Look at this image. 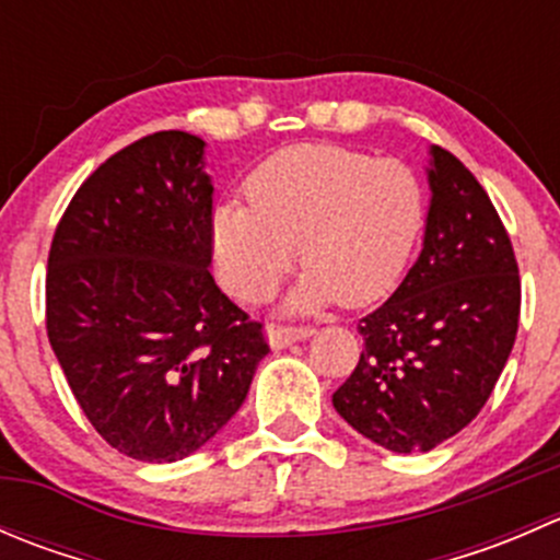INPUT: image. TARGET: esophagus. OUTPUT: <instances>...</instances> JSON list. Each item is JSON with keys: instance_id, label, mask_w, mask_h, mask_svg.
<instances>
[{"instance_id": "obj_1", "label": "esophagus", "mask_w": 560, "mask_h": 560, "mask_svg": "<svg viewBox=\"0 0 560 560\" xmlns=\"http://www.w3.org/2000/svg\"><path fill=\"white\" fill-rule=\"evenodd\" d=\"M312 332H314V327H308V325H276V327H270V347L284 349V347H290V343L303 341V338H308Z\"/></svg>"}]
</instances>
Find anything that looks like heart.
Listing matches in <instances>:
<instances>
[{
    "label": "heart",
    "instance_id": "obj_1",
    "mask_svg": "<svg viewBox=\"0 0 560 560\" xmlns=\"http://www.w3.org/2000/svg\"><path fill=\"white\" fill-rule=\"evenodd\" d=\"M246 197L213 211L219 276L238 301L262 303L301 248L308 268L290 298L295 312L389 295L425 224L415 167L332 143L273 154L248 175Z\"/></svg>",
    "mask_w": 560,
    "mask_h": 560
}]
</instances>
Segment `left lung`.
Returning <instances> with one entry per match:
<instances>
[{
    "mask_svg": "<svg viewBox=\"0 0 560 560\" xmlns=\"http://www.w3.org/2000/svg\"><path fill=\"white\" fill-rule=\"evenodd\" d=\"M422 252L360 319L363 352L332 406L393 453H428L482 411L515 347L521 276L499 211L474 173L431 149Z\"/></svg>",
    "mask_w": 560,
    "mask_h": 560,
    "instance_id": "1",
    "label": "left lung"
}]
</instances>
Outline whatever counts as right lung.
Instances as JSON below:
<instances>
[{"label":"right lung","mask_w":560,"mask_h":560,"mask_svg":"<svg viewBox=\"0 0 560 560\" xmlns=\"http://www.w3.org/2000/svg\"><path fill=\"white\" fill-rule=\"evenodd\" d=\"M200 138L145 135L105 160L56 224L45 330L78 406L118 453L173 463L217 436L270 352L213 281Z\"/></svg>","instance_id":"add662e5"}]
</instances>
